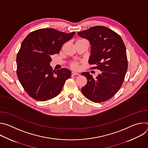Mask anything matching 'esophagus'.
I'll use <instances>...</instances> for the list:
<instances>
[{"mask_svg": "<svg viewBox=\"0 0 148 148\" xmlns=\"http://www.w3.org/2000/svg\"><path fill=\"white\" fill-rule=\"evenodd\" d=\"M71 75H72V76H73V75H79V74L78 73H75V72H72V73H71Z\"/></svg>", "mask_w": 148, "mask_h": 148, "instance_id": "esophagus-1", "label": "esophagus"}]
</instances>
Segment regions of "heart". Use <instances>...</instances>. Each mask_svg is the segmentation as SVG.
<instances>
[{"instance_id":"obj_1","label":"heart","mask_w":148,"mask_h":148,"mask_svg":"<svg viewBox=\"0 0 148 148\" xmlns=\"http://www.w3.org/2000/svg\"><path fill=\"white\" fill-rule=\"evenodd\" d=\"M70 67L71 69H73L74 70H78L79 69V62H78V61L72 62L70 64Z\"/></svg>"}]
</instances>
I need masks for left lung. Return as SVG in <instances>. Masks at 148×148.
<instances>
[{
  "label": "left lung",
  "mask_w": 148,
  "mask_h": 148,
  "mask_svg": "<svg viewBox=\"0 0 148 148\" xmlns=\"http://www.w3.org/2000/svg\"><path fill=\"white\" fill-rule=\"evenodd\" d=\"M89 40L91 49L88 62L101 71L93 78L88 72L81 73L87 79L82 93L89 100L99 103L112 98L120 89L128 70L126 48L121 36L105 26H94L78 32Z\"/></svg>",
  "instance_id": "8db88e82"
}]
</instances>
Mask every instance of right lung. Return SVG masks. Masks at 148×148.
Returning a JSON list of instances; mask_svg holds the SVG:
<instances>
[{"label": "right lung", "mask_w": 148, "mask_h": 148, "mask_svg": "<svg viewBox=\"0 0 148 148\" xmlns=\"http://www.w3.org/2000/svg\"><path fill=\"white\" fill-rule=\"evenodd\" d=\"M75 32L66 33L54 29H41L29 34L23 41L16 57L17 75L22 87L33 99L45 101L62 90L71 72L67 69L53 70L51 56L58 53L62 45Z\"/></svg>", "instance_id": "add662e5"}]
</instances>
